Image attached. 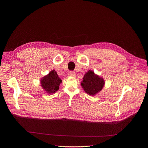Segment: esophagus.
Segmentation results:
<instances>
[{
  "label": "esophagus",
  "instance_id": "1",
  "mask_svg": "<svg viewBox=\"0 0 148 148\" xmlns=\"http://www.w3.org/2000/svg\"><path fill=\"white\" fill-rule=\"evenodd\" d=\"M68 75L69 76H70V77H75V75H76V74H75V73L74 72V71H69Z\"/></svg>",
  "mask_w": 148,
  "mask_h": 148
}]
</instances>
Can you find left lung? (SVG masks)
Segmentation results:
<instances>
[{
    "mask_svg": "<svg viewBox=\"0 0 148 148\" xmlns=\"http://www.w3.org/2000/svg\"><path fill=\"white\" fill-rule=\"evenodd\" d=\"M105 81L103 78L95 74L92 70H89L84 74L81 82L83 90L89 96H95L104 88Z\"/></svg>",
    "mask_w": 148,
    "mask_h": 148,
    "instance_id": "1",
    "label": "left lung"
}]
</instances>
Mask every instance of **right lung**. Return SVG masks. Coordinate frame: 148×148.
<instances>
[{"instance_id":"obj_1","label":"right lung","mask_w":148,"mask_h":148,"mask_svg":"<svg viewBox=\"0 0 148 148\" xmlns=\"http://www.w3.org/2000/svg\"><path fill=\"white\" fill-rule=\"evenodd\" d=\"M62 82L55 70H51L47 75L44 76L40 79L42 88L48 95L56 93L59 89V86Z\"/></svg>"}]
</instances>
